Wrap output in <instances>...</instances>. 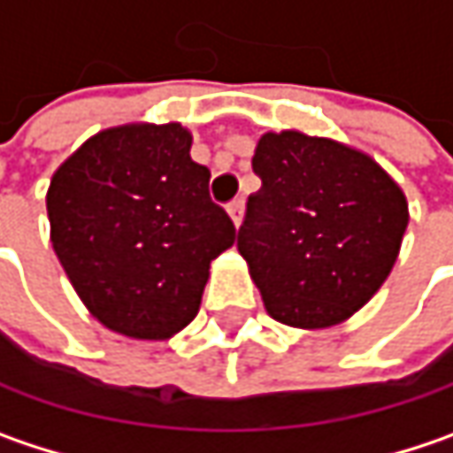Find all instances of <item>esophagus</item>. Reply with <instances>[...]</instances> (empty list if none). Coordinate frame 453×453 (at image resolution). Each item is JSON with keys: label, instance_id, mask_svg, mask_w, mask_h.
<instances>
[{"label": "esophagus", "instance_id": "esophagus-1", "mask_svg": "<svg viewBox=\"0 0 453 453\" xmlns=\"http://www.w3.org/2000/svg\"><path fill=\"white\" fill-rule=\"evenodd\" d=\"M226 213H229V219L234 221V226L240 229V224H242V216H244V203H242V201H232V203L226 206Z\"/></svg>", "mask_w": 453, "mask_h": 453}]
</instances>
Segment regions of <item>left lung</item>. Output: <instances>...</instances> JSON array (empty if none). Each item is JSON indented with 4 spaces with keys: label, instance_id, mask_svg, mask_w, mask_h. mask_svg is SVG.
Instances as JSON below:
<instances>
[{
    "label": "left lung",
    "instance_id": "left-lung-1",
    "mask_svg": "<svg viewBox=\"0 0 453 453\" xmlns=\"http://www.w3.org/2000/svg\"><path fill=\"white\" fill-rule=\"evenodd\" d=\"M237 250L265 311L296 330H327L372 302L392 273L407 198L372 154L304 131H265L252 157Z\"/></svg>",
    "mask_w": 453,
    "mask_h": 453
}]
</instances>
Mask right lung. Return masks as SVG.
Returning a JSON list of instances; mask_svg holds the SVG:
<instances>
[{"instance_id": "right-lung-1", "label": "right lung", "mask_w": 453, "mask_h": 453, "mask_svg": "<svg viewBox=\"0 0 453 453\" xmlns=\"http://www.w3.org/2000/svg\"><path fill=\"white\" fill-rule=\"evenodd\" d=\"M190 146L178 120H134L89 136L50 178L53 252L87 311L118 335H178L201 309L211 263L237 240Z\"/></svg>"}]
</instances>
